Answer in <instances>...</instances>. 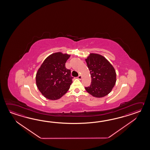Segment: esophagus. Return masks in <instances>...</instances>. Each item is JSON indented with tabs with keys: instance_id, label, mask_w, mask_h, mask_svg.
Returning a JSON list of instances; mask_svg holds the SVG:
<instances>
[{
	"instance_id": "34e87169",
	"label": "esophagus",
	"mask_w": 150,
	"mask_h": 150,
	"mask_svg": "<svg viewBox=\"0 0 150 150\" xmlns=\"http://www.w3.org/2000/svg\"><path fill=\"white\" fill-rule=\"evenodd\" d=\"M81 78H82V76H81V74H79V75L78 76V79L81 80Z\"/></svg>"
}]
</instances>
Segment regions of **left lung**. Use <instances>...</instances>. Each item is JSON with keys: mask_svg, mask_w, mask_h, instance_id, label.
Instances as JSON below:
<instances>
[{"mask_svg": "<svg viewBox=\"0 0 150 150\" xmlns=\"http://www.w3.org/2000/svg\"><path fill=\"white\" fill-rule=\"evenodd\" d=\"M86 60L92 78L87 92L96 98H102L111 92L116 81L115 69L101 55L91 54Z\"/></svg>", "mask_w": 150, "mask_h": 150, "instance_id": "left-lung-1", "label": "left lung"}]
</instances>
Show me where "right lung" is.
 Wrapping results in <instances>:
<instances>
[{"mask_svg":"<svg viewBox=\"0 0 150 150\" xmlns=\"http://www.w3.org/2000/svg\"><path fill=\"white\" fill-rule=\"evenodd\" d=\"M70 55L56 52L49 56L42 64L36 76V85L47 99H60L72 83L71 70L65 67Z\"/></svg>","mask_w":150,"mask_h":150,"instance_id":"right-lung-1","label":"right lung"}]
</instances>
